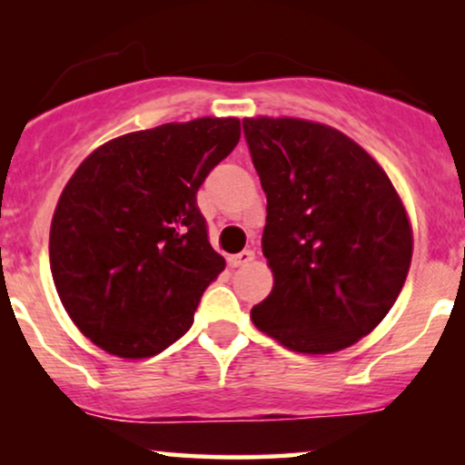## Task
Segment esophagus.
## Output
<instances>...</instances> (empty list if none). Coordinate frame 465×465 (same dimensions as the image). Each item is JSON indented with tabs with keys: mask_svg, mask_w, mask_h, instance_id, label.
Instances as JSON below:
<instances>
[{
	"mask_svg": "<svg viewBox=\"0 0 465 465\" xmlns=\"http://www.w3.org/2000/svg\"><path fill=\"white\" fill-rule=\"evenodd\" d=\"M253 258H255L253 251L244 249L240 251L238 255H232V258H229V266H233V269H236V266H247L249 262H253Z\"/></svg>",
	"mask_w": 465,
	"mask_h": 465,
	"instance_id": "34e87169",
	"label": "esophagus"
}]
</instances>
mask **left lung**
I'll return each instance as SVG.
<instances>
[{"instance_id": "1", "label": "left lung", "mask_w": 465, "mask_h": 465, "mask_svg": "<svg viewBox=\"0 0 465 465\" xmlns=\"http://www.w3.org/2000/svg\"><path fill=\"white\" fill-rule=\"evenodd\" d=\"M266 194L262 253L273 273L251 322L300 354H332L396 303L413 229L391 179L345 133L302 117H244Z\"/></svg>"}]
</instances>
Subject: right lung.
<instances>
[{
    "label": "right lung",
    "mask_w": 465,
    "mask_h": 465,
    "mask_svg": "<svg viewBox=\"0 0 465 465\" xmlns=\"http://www.w3.org/2000/svg\"><path fill=\"white\" fill-rule=\"evenodd\" d=\"M240 142L238 117H196L109 140L56 203L50 269L74 325L120 359H148L194 322L225 269L196 192Z\"/></svg>",
    "instance_id": "1"
}]
</instances>
